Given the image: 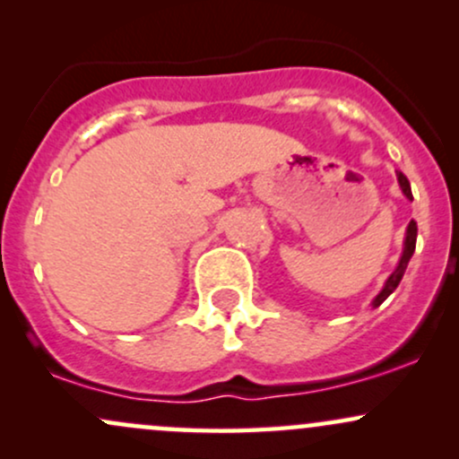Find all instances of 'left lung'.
I'll list each match as a JSON object with an SVG mask.
<instances>
[{
  "instance_id": "1",
  "label": "left lung",
  "mask_w": 459,
  "mask_h": 459,
  "mask_svg": "<svg viewBox=\"0 0 459 459\" xmlns=\"http://www.w3.org/2000/svg\"><path fill=\"white\" fill-rule=\"evenodd\" d=\"M397 178H399V186H402L405 196L412 200V189H410V181H408V178H405L403 172H397ZM414 247H416V222L412 220V222L408 224V233H405V246H403L402 261H399L397 270L391 273V278H388L386 284H384L380 296L373 299V307H380L384 299H386L394 291V289H397V284L402 282V278H403V273H405V267H408V263H410V259H412V255H414Z\"/></svg>"
}]
</instances>
